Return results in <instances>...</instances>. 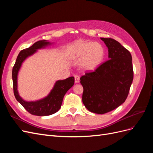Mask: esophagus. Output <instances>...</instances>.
<instances>
[{
  "label": "esophagus",
  "mask_w": 153,
  "mask_h": 153,
  "mask_svg": "<svg viewBox=\"0 0 153 153\" xmlns=\"http://www.w3.org/2000/svg\"><path fill=\"white\" fill-rule=\"evenodd\" d=\"M75 83H79V82H80V76H78V75H75Z\"/></svg>",
  "instance_id": "1"
}]
</instances>
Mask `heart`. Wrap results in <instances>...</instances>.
Returning <instances> with one entry per match:
<instances>
[{
  "mask_svg": "<svg viewBox=\"0 0 153 153\" xmlns=\"http://www.w3.org/2000/svg\"><path fill=\"white\" fill-rule=\"evenodd\" d=\"M70 59L80 61L82 68L87 71H94L102 63L105 57L103 46L97 42L79 40L70 47Z\"/></svg>",
  "mask_w": 153,
  "mask_h": 153,
  "instance_id": "heart-1",
  "label": "heart"
}]
</instances>
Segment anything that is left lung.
Wrapping results in <instances>:
<instances>
[{
    "mask_svg": "<svg viewBox=\"0 0 153 153\" xmlns=\"http://www.w3.org/2000/svg\"><path fill=\"white\" fill-rule=\"evenodd\" d=\"M108 51V59L93 72L80 78L82 101L90 112L103 114L122 105L133 80L130 52L112 38H101Z\"/></svg>",
    "mask_w": 153,
    "mask_h": 153,
    "instance_id": "obj_1",
    "label": "left lung"
}]
</instances>
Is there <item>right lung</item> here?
<instances>
[{
  "label": "right lung",
  "mask_w": 153,
  "mask_h": 153,
  "mask_svg": "<svg viewBox=\"0 0 153 153\" xmlns=\"http://www.w3.org/2000/svg\"><path fill=\"white\" fill-rule=\"evenodd\" d=\"M53 43L47 40H40L29 48L22 50L18 55L15 66L13 68L12 78L15 98L27 111L34 115L46 116L56 113L61 108L64 95L75 83V78L73 76H70L64 80H59L55 82L52 89L47 96L36 101H27L20 96L18 91V75L23 62L27 58L38 52V50L45 48Z\"/></svg>",
  "instance_id": "obj_1"
}]
</instances>
